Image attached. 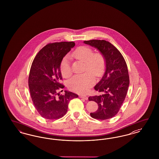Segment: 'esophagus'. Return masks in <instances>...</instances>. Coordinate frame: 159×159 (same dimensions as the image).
Returning <instances> with one entry per match:
<instances>
[{
  "instance_id": "esophagus-1",
  "label": "esophagus",
  "mask_w": 159,
  "mask_h": 159,
  "mask_svg": "<svg viewBox=\"0 0 159 159\" xmlns=\"http://www.w3.org/2000/svg\"><path fill=\"white\" fill-rule=\"evenodd\" d=\"M80 98L84 99H86V100H87V99H88V97L87 96H86V95H80Z\"/></svg>"
}]
</instances>
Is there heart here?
Listing matches in <instances>:
<instances>
[{
  "label": "heart",
  "instance_id": "1",
  "mask_svg": "<svg viewBox=\"0 0 159 159\" xmlns=\"http://www.w3.org/2000/svg\"><path fill=\"white\" fill-rule=\"evenodd\" d=\"M71 57L84 62V71L86 72L73 77L68 81V88L77 93H86L95 83L93 75L98 77L102 75L106 66L105 58L102 53H93L91 48L85 46L77 48L71 54ZM60 70L64 77L68 78L71 75L72 70L68 56H66L61 61Z\"/></svg>",
  "mask_w": 159,
  "mask_h": 159
}]
</instances>
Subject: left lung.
Instances as JSON below:
<instances>
[{
	"label": "left lung",
	"instance_id": "1",
	"mask_svg": "<svg viewBox=\"0 0 159 159\" xmlns=\"http://www.w3.org/2000/svg\"><path fill=\"white\" fill-rule=\"evenodd\" d=\"M83 43L97 49L106 60L105 73L94 87L102 94L88 98L98 105L97 111L90 115L99 120L111 119L119 112L128 92L129 77L126 61L119 51L109 42L91 40Z\"/></svg>",
	"mask_w": 159,
	"mask_h": 159
}]
</instances>
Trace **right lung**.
<instances>
[{
  "label": "right lung",
  "instance_id": "obj_1",
  "mask_svg": "<svg viewBox=\"0 0 159 159\" xmlns=\"http://www.w3.org/2000/svg\"><path fill=\"white\" fill-rule=\"evenodd\" d=\"M75 46L73 42L48 44L38 52L31 64L29 77L31 97L38 113L46 119H58L64 116L70 101L78 97L68 91H64V95L57 92L64 88L60 83L61 62Z\"/></svg>",
  "mask_w": 159,
  "mask_h": 159
}]
</instances>
